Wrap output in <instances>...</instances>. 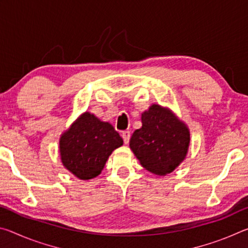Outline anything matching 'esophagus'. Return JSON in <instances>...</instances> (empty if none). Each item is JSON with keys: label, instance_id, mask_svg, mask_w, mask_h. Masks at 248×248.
I'll use <instances>...</instances> for the list:
<instances>
[{"label": "esophagus", "instance_id": "obj_1", "mask_svg": "<svg viewBox=\"0 0 248 248\" xmlns=\"http://www.w3.org/2000/svg\"><path fill=\"white\" fill-rule=\"evenodd\" d=\"M121 137H123L124 143L127 144V143H129V140H130V137H131V133H130V131H128V130H124V131H123V133H121Z\"/></svg>", "mask_w": 248, "mask_h": 248}]
</instances>
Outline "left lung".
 <instances>
[{"mask_svg": "<svg viewBox=\"0 0 248 248\" xmlns=\"http://www.w3.org/2000/svg\"><path fill=\"white\" fill-rule=\"evenodd\" d=\"M141 119L142 127L133 132L130 149L151 173H171L186 156L190 141L189 130L159 105H152L142 114Z\"/></svg>", "mask_w": 248, "mask_h": 248, "instance_id": "1", "label": "left lung"}]
</instances>
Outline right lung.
Returning <instances> with one entry per match:
<instances>
[{"label":"right lung","instance_id":"right-lung-1","mask_svg":"<svg viewBox=\"0 0 248 248\" xmlns=\"http://www.w3.org/2000/svg\"><path fill=\"white\" fill-rule=\"evenodd\" d=\"M123 143L110 124L85 112L62 134L61 161L78 178L92 179L100 174L109 155Z\"/></svg>","mask_w":248,"mask_h":248}]
</instances>
